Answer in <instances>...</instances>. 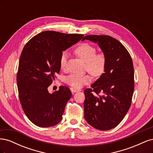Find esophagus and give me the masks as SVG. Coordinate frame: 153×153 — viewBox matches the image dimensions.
<instances>
[{"mask_svg":"<svg viewBox=\"0 0 153 153\" xmlns=\"http://www.w3.org/2000/svg\"><path fill=\"white\" fill-rule=\"evenodd\" d=\"M70 90H71L72 93H75V92H76L80 91V89H75V88H73V87H71Z\"/></svg>","mask_w":153,"mask_h":153,"instance_id":"esophagus-1","label":"esophagus"}]
</instances>
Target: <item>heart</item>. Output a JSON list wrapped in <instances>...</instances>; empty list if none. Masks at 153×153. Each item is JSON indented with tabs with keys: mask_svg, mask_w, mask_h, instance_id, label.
Returning <instances> with one entry per match:
<instances>
[{
	"mask_svg": "<svg viewBox=\"0 0 153 153\" xmlns=\"http://www.w3.org/2000/svg\"><path fill=\"white\" fill-rule=\"evenodd\" d=\"M75 53L82 61L86 62V69L92 75L100 76L103 73L106 66V58L103 53H96V49L88 43H82L75 49ZM68 54L64 52L59 59V65L61 69L66 67ZM92 80L89 74L72 73L68 76L65 82L75 89H79L85 84H89Z\"/></svg>",
	"mask_w": 153,
	"mask_h": 153,
	"instance_id": "obj_1",
	"label": "heart"
}]
</instances>
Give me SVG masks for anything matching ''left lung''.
Returning a JSON list of instances; mask_svg holds the SVG:
<instances>
[{
    "label": "left lung",
    "mask_w": 153,
    "mask_h": 153,
    "mask_svg": "<svg viewBox=\"0 0 153 153\" xmlns=\"http://www.w3.org/2000/svg\"><path fill=\"white\" fill-rule=\"evenodd\" d=\"M85 39L98 45L106 66L91 89L84 91V117L94 128L109 130L122 121L130 107L134 91L132 59L123 44L112 37L88 35L82 41Z\"/></svg>",
    "instance_id": "obj_1"
}]
</instances>
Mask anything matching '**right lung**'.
Returning <instances> with one entry per match:
<instances>
[{
	"label": "right lung",
	"mask_w": 153,
	"mask_h": 153,
	"mask_svg": "<svg viewBox=\"0 0 153 153\" xmlns=\"http://www.w3.org/2000/svg\"><path fill=\"white\" fill-rule=\"evenodd\" d=\"M83 34L44 31L34 36L23 49L18 65L17 85L23 110L39 127H51L61 121L72 96L66 86L50 93L48 87L60 72L63 51L78 43Z\"/></svg>",
	"instance_id": "obj_1"
}]
</instances>
